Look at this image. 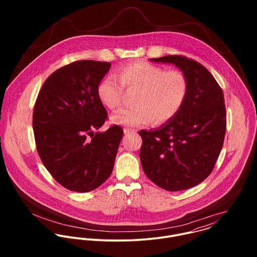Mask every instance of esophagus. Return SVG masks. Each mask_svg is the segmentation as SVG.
<instances>
[{"label": "esophagus", "instance_id": "esophagus-1", "mask_svg": "<svg viewBox=\"0 0 257 257\" xmlns=\"http://www.w3.org/2000/svg\"><path fill=\"white\" fill-rule=\"evenodd\" d=\"M137 131L136 130H133V128H123V133L126 135V134H130V133H136Z\"/></svg>", "mask_w": 257, "mask_h": 257}]
</instances>
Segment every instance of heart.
<instances>
[{"label":"heart","mask_w":257,"mask_h":257,"mask_svg":"<svg viewBox=\"0 0 257 257\" xmlns=\"http://www.w3.org/2000/svg\"><path fill=\"white\" fill-rule=\"evenodd\" d=\"M117 78L124 88L137 89L134 107L123 108L111 115V121L118 125L138 126L151 119L155 123L165 122L174 117L188 94V81L181 71L169 70L147 63L135 62L121 66ZM113 77L101 80L97 96L104 106L113 110L120 105L122 87Z\"/></svg>","instance_id":"1"}]
</instances>
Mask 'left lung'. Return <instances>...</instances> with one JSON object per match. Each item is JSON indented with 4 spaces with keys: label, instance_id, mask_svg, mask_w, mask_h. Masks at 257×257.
Segmentation results:
<instances>
[{
    "label": "left lung",
    "instance_id": "1",
    "mask_svg": "<svg viewBox=\"0 0 257 257\" xmlns=\"http://www.w3.org/2000/svg\"><path fill=\"white\" fill-rule=\"evenodd\" d=\"M175 65L188 81L183 107L159 127L141 131L140 152L148 179L175 192L192 188L212 172L225 134L223 93L214 76L202 64L179 55L150 58Z\"/></svg>",
    "mask_w": 257,
    "mask_h": 257
}]
</instances>
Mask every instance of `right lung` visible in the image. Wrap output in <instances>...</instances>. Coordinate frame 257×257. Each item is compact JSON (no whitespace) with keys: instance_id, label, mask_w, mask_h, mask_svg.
<instances>
[{"instance_id":"add662e5","label":"right lung","mask_w":257,"mask_h":257,"mask_svg":"<svg viewBox=\"0 0 257 257\" xmlns=\"http://www.w3.org/2000/svg\"><path fill=\"white\" fill-rule=\"evenodd\" d=\"M110 62L81 60L57 69L43 83L33 114L38 155L64 188L90 192L111 174L123 131H98L108 112L97 87Z\"/></svg>"}]
</instances>
